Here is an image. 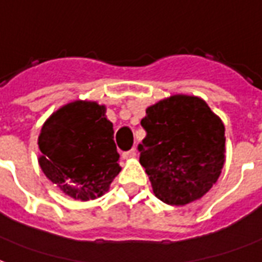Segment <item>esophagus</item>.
Here are the masks:
<instances>
[{
  "label": "esophagus",
  "mask_w": 262,
  "mask_h": 262,
  "mask_svg": "<svg viewBox=\"0 0 262 262\" xmlns=\"http://www.w3.org/2000/svg\"><path fill=\"white\" fill-rule=\"evenodd\" d=\"M135 156H136V148H130V150L123 151V152H122V157H123L125 160H127V158H133Z\"/></svg>",
  "instance_id": "esophagus-1"
}]
</instances>
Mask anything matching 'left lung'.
<instances>
[{
	"label": "left lung",
	"mask_w": 262,
	"mask_h": 262,
	"mask_svg": "<svg viewBox=\"0 0 262 262\" xmlns=\"http://www.w3.org/2000/svg\"><path fill=\"white\" fill-rule=\"evenodd\" d=\"M141 126L140 164L161 201L185 205L210 190L225 162V127L207 102L172 96L147 108Z\"/></svg>",
	"instance_id": "obj_1"
}]
</instances>
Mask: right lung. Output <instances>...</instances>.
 <instances>
[{
  "label": "right lung",
  "instance_id": "1",
  "mask_svg": "<svg viewBox=\"0 0 262 262\" xmlns=\"http://www.w3.org/2000/svg\"><path fill=\"white\" fill-rule=\"evenodd\" d=\"M44 175L65 194L87 201L108 190L119 173V154L105 106L75 101L50 116L38 137Z\"/></svg>",
  "mask_w": 262,
  "mask_h": 262
}]
</instances>
